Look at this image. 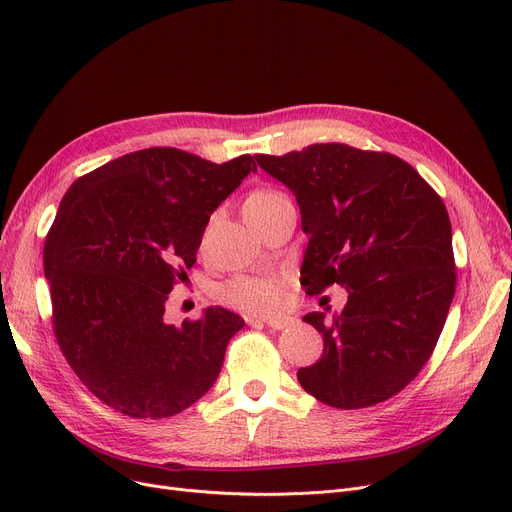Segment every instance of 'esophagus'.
I'll use <instances>...</instances> for the list:
<instances>
[{
	"label": "esophagus",
	"mask_w": 512,
	"mask_h": 512,
	"mask_svg": "<svg viewBox=\"0 0 512 512\" xmlns=\"http://www.w3.org/2000/svg\"><path fill=\"white\" fill-rule=\"evenodd\" d=\"M247 324H265L274 330H284L292 324V317H255V315H247Z\"/></svg>",
	"instance_id": "34e87169"
}]
</instances>
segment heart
I'll return each mask as SVG.
<instances>
[{"mask_svg":"<svg viewBox=\"0 0 512 512\" xmlns=\"http://www.w3.org/2000/svg\"><path fill=\"white\" fill-rule=\"evenodd\" d=\"M280 199H286V195H282L280 191H274V188H261V191H255L247 199L245 211L263 209ZM220 294L226 303L242 311L272 313L284 305L286 288H284V278L280 276H238L226 282Z\"/></svg>","mask_w":512,"mask_h":512,"instance_id":"1","label":"heart"}]
</instances>
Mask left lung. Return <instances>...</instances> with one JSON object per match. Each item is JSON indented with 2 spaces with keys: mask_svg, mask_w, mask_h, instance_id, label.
I'll use <instances>...</instances> for the list:
<instances>
[{
  "mask_svg": "<svg viewBox=\"0 0 512 512\" xmlns=\"http://www.w3.org/2000/svg\"><path fill=\"white\" fill-rule=\"evenodd\" d=\"M297 197L309 236L301 284L348 290L342 313H307L324 355L297 371L305 392L365 409L405 388L432 357L454 297L448 211L415 168L342 143L255 155Z\"/></svg>",
  "mask_w": 512,
  "mask_h": 512,
  "instance_id": "8db88e82",
  "label": "left lung"
}]
</instances>
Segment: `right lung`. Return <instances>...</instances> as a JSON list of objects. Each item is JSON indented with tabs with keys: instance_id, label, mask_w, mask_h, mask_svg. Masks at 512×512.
Segmentation results:
<instances>
[{
	"instance_id": "1",
	"label": "right lung",
	"mask_w": 512,
	"mask_h": 512,
	"mask_svg": "<svg viewBox=\"0 0 512 512\" xmlns=\"http://www.w3.org/2000/svg\"><path fill=\"white\" fill-rule=\"evenodd\" d=\"M251 155L211 164L174 147L122 155L72 182L45 238L53 332L78 380L137 419L172 417L218 380L245 319L209 307L164 319L209 215L255 172Z\"/></svg>"
}]
</instances>
